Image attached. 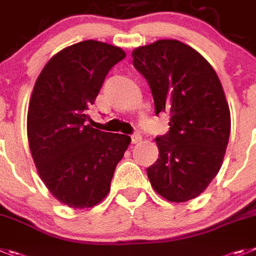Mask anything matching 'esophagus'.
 <instances>
[{
	"instance_id": "obj_1",
	"label": "esophagus",
	"mask_w": 256,
	"mask_h": 256,
	"mask_svg": "<svg viewBox=\"0 0 256 256\" xmlns=\"http://www.w3.org/2000/svg\"><path fill=\"white\" fill-rule=\"evenodd\" d=\"M141 138H142V137H141V134H140L138 132L133 133L132 136H130V141H132V144L140 142V141H141Z\"/></svg>"
}]
</instances>
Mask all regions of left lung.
<instances>
[{
  "label": "left lung",
  "mask_w": 256,
  "mask_h": 256,
  "mask_svg": "<svg viewBox=\"0 0 256 256\" xmlns=\"http://www.w3.org/2000/svg\"><path fill=\"white\" fill-rule=\"evenodd\" d=\"M134 68L149 82L155 114L170 115L156 136L159 158L146 168L152 186L171 202L200 196L226 155L230 112L222 82L198 52L178 40H159L132 53Z\"/></svg>",
  "instance_id": "8db88e82"
}]
</instances>
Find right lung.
Listing matches in <instances>:
<instances>
[{"label": "right lung", "mask_w": 256, "mask_h": 256, "mask_svg": "<svg viewBox=\"0 0 256 256\" xmlns=\"http://www.w3.org/2000/svg\"><path fill=\"white\" fill-rule=\"evenodd\" d=\"M124 58L120 48L82 41L56 54L34 84L27 118L30 149L41 180L68 207H93L104 200L130 142L126 134L86 124L107 74Z\"/></svg>", "instance_id": "right-lung-1"}]
</instances>
